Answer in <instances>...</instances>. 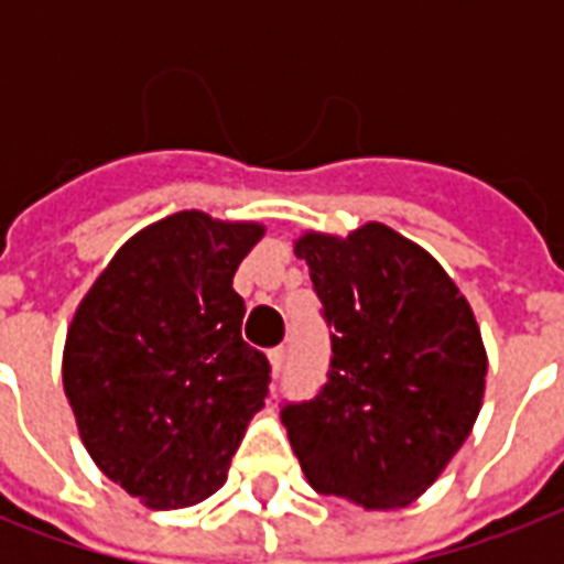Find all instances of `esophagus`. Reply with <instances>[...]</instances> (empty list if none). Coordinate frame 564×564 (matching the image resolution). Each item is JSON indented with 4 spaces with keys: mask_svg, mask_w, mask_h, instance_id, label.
<instances>
[{
    "mask_svg": "<svg viewBox=\"0 0 564 564\" xmlns=\"http://www.w3.org/2000/svg\"><path fill=\"white\" fill-rule=\"evenodd\" d=\"M269 362H272L274 375H281L283 362H286V348H272V351H269Z\"/></svg>",
    "mask_w": 564,
    "mask_h": 564,
    "instance_id": "esophagus-1",
    "label": "esophagus"
}]
</instances>
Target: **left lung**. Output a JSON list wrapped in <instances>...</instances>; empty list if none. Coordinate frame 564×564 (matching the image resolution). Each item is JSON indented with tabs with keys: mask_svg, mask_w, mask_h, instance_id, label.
Segmentation results:
<instances>
[{
	"mask_svg": "<svg viewBox=\"0 0 564 564\" xmlns=\"http://www.w3.org/2000/svg\"><path fill=\"white\" fill-rule=\"evenodd\" d=\"M295 254L334 327L322 392L281 410L301 471L322 495L406 507L480 415L489 360L471 304L424 248L380 221L348 237L307 230Z\"/></svg>",
	"mask_w": 564,
	"mask_h": 564,
	"instance_id": "1",
	"label": "left lung"
}]
</instances>
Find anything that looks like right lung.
Returning <instances> with one entry per match:
<instances>
[{
	"instance_id": "add662e5",
	"label": "right lung",
	"mask_w": 564,
	"mask_h": 564,
	"mask_svg": "<svg viewBox=\"0 0 564 564\" xmlns=\"http://www.w3.org/2000/svg\"><path fill=\"white\" fill-rule=\"evenodd\" d=\"M257 221L172 213L128 239L66 330L64 392L93 463L149 509L202 503L269 394L234 292Z\"/></svg>"
}]
</instances>
